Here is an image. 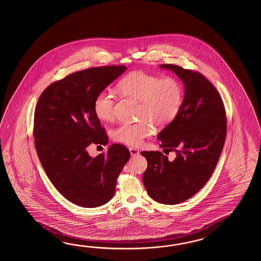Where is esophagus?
Segmentation results:
<instances>
[{"label":"esophagus","mask_w":261,"mask_h":261,"mask_svg":"<svg viewBox=\"0 0 261 261\" xmlns=\"http://www.w3.org/2000/svg\"><path fill=\"white\" fill-rule=\"evenodd\" d=\"M128 150H129V153H130V155H132V156H136V155H139L138 149H136V148H133V147H129Z\"/></svg>","instance_id":"34e87169"}]
</instances>
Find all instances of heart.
<instances>
[{
  "label": "heart",
  "mask_w": 261,
  "mask_h": 261,
  "mask_svg": "<svg viewBox=\"0 0 261 261\" xmlns=\"http://www.w3.org/2000/svg\"><path fill=\"white\" fill-rule=\"evenodd\" d=\"M117 91L124 98L139 101L138 122L121 123L111 132L112 139L130 146H139L153 132V125L164 128L172 123L181 109L183 87L177 78L160 77L142 71L129 72L117 84ZM117 96L101 91L95 98L93 110L101 121L116 117Z\"/></svg>",
  "instance_id": "b5f03b06"
}]
</instances>
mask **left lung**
I'll list each match as a JSON object with an SVG mask.
<instances>
[{"instance_id": "8db88e82", "label": "left lung", "mask_w": 261, "mask_h": 261, "mask_svg": "<svg viewBox=\"0 0 261 261\" xmlns=\"http://www.w3.org/2000/svg\"><path fill=\"white\" fill-rule=\"evenodd\" d=\"M185 85V96L175 119L161 130V147L175 152L169 161L160 151H143L147 168L144 188L153 200L177 204L203 188L215 171L227 134V118L221 97L201 73L174 64H161Z\"/></svg>"}]
</instances>
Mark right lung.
Wrapping results in <instances>:
<instances>
[{"mask_svg":"<svg viewBox=\"0 0 261 261\" xmlns=\"http://www.w3.org/2000/svg\"><path fill=\"white\" fill-rule=\"evenodd\" d=\"M124 65L93 67L49 85L34 112V144L47 177L65 199L94 208L111 200L130 153L114 144L92 158L91 144H108L93 110L96 96L125 72Z\"/></svg>","mask_w":261,"mask_h":261,"instance_id":"1","label":"right lung"}]
</instances>
